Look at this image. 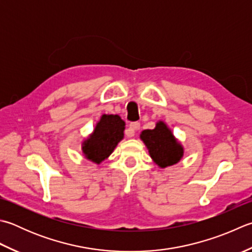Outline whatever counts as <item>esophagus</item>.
Instances as JSON below:
<instances>
[{"mask_svg": "<svg viewBox=\"0 0 252 252\" xmlns=\"http://www.w3.org/2000/svg\"><path fill=\"white\" fill-rule=\"evenodd\" d=\"M140 126H141L140 122H132V123H130L129 129H127V130L126 131V135L127 137H131V136L134 135L135 131L140 129Z\"/></svg>", "mask_w": 252, "mask_h": 252, "instance_id": "34e87169", "label": "esophagus"}]
</instances>
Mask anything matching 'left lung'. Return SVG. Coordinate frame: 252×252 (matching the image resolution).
<instances>
[{"label":"left lung","mask_w":252,"mask_h":252,"mask_svg":"<svg viewBox=\"0 0 252 252\" xmlns=\"http://www.w3.org/2000/svg\"><path fill=\"white\" fill-rule=\"evenodd\" d=\"M141 139L149 149L153 160L161 168L176 164L184 155V149L161 121L157 123L155 129L143 131Z\"/></svg>","instance_id":"left-lung-1"}]
</instances>
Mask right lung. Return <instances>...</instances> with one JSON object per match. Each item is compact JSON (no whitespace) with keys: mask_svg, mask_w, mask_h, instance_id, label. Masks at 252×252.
Segmentation results:
<instances>
[{"mask_svg":"<svg viewBox=\"0 0 252 252\" xmlns=\"http://www.w3.org/2000/svg\"><path fill=\"white\" fill-rule=\"evenodd\" d=\"M126 123L117 115H103L93 134L83 143L86 158L99 164L115 150L123 139Z\"/></svg>","mask_w":252,"mask_h":252,"instance_id":"add662e5","label":"right lung"}]
</instances>
